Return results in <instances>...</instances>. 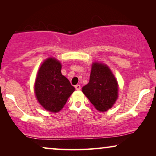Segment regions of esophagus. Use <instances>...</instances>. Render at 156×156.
Wrapping results in <instances>:
<instances>
[{"instance_id":"1","label":"esophagus","mask_w":156,"mask_h":156,"mask_svg":"<svg viewBox=\"0 0 156 156\" xmlns=\"http://www.w3.org/2000/svg\"><path fill=\"white\" fill-rule=\"evenodd\" d=\"M75 89H76V90H80L81 89V87L80 84H76L75 85Z\"/></svg>"}]
</instances>
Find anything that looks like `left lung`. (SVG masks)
I'll return each mask as SVG.
<instances>
[{
    "label": "left lung",
    "instance_id": "obj_1",
    "mask_svg": "<svg viewBox=\"0 0 156 156\" xmlns=\"http://www.w3.org/2000/svg\"><path fill=\"white\" fill-rule=\"evenodd\" d=\"M82 92L99 112L112 108L118 97V84L106 65L94 63L89 82L82 87Z\"/></svg>",
    "mask_w": 156,
    "mask_h": 156
}]
</instances>
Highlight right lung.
<instances>
[{"instance_id": "obj_1", "label": "right lung", "mask_w": 156, "mask_h": 156, "mask_svg": "<svg viewBox=\"0 0 156 156\" xmlns=\"http://www.w3.org/2000/svg\"><path fill=\"white\" fill-rule=\"evenodd\" d=\"M62 65L55 58H48L42 64L35 84L37 101L51 112H58L74 92V87L61 73Z\"/></svg>"}]
</instances>
